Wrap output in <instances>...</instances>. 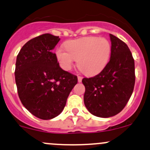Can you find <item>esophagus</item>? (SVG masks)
<instances>
[{
  "mask_svg": "<svg viewBox=\"0 0 150 150\" xmlns=\"http://www.w3.org/2000/svg\"><path fill=\"white\" fill-rule=\"evenodd\" d=\"M82 80H83V77H81V76H78V80L79 83H81Z\"/></svg>",
  "mask_w": 150,
  "mask_h": 150,
  "instance_id": "34e87169",
  "label": "esophagus"
}]
</instances>
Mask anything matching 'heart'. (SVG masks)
I'll list each match as a JSON object with an SVG mask.
<instances>
[{"mask_svg":"<svg viewBox=\"0 0 150 150\" xmlns=\"http://www.w3.org/2000/svg\"><path fill=\"white\" fill-rule=\"evenodd\" d=\"M66 50L57 48L55 53L60 67L70 70L77 59L78 68L88 75L101 72L106 66L111 54V45L104 38L85 37L65 42Z\"/></svg>","mask_w":150,"mask_h":150,"instance_id":"1","label":"heart"}]
</instances>
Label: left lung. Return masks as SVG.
Returning <instances> with one entry per match:
<instances>
[{
    "instance_id": "1",
    "label": "left lung",
    "mask_w": 150,
    "mask_h": 150,
    "mask_svg": "<svg viewBox=\"0 0 150 150\" xmlns=\"http://www.w3.org/2000/svg\"><path fill=\"white\" fill-rule=\"evenodd\" d=\"M110 61L98 75L83 78L84 103L91 114L110 117L120 112L129 101L135 83L134 60L128 46L110 34Z\"/></svg>"
}]
</instances>
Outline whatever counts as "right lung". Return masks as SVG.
I'll return each mask as SVG.
<instances>
[{
    "instance_id": "1",
    "label": "right lung",
    "mask_w": 150,
    "mask_h": 150,
    "mask_svg": "<svg viewBox=\"0 0 150 150\" xmlns=\"http://www.w3.org/2000/svg\"><path fill=\"white\" fill-rule=\"evenodd\" d=\"M60 38L45 33L28 41L16 59L15 78L21 103L30 112L50 120L62 112L78 78L59 65L52 52Z\"/></svg>"
}]
</instances>
